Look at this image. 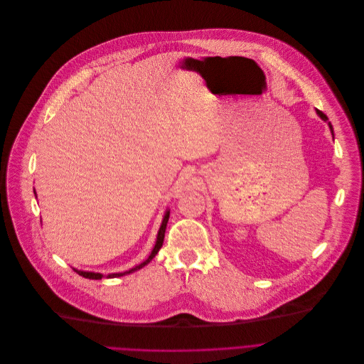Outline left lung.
<instances>
[{"label": "left lung", "mask_w": 364, "mask_h": 364, "mask_svg": "<svg viewBox=\"0 0 364 364\" xmlns=\"http://www.w3.org/2000/svg\"><path fill=\"white\" fill-rule=\"evenodd\" d=\"M317 114H318V116H320L323 120H326V122L328 120V119H327V116H326L323 112H320L318 109H317ZM328 127H330V130H331V133H333V136H334V132H333V126H331V123H330V122H328Z\"/></svg>", "instance_id": "8db88e82"}]
</instances>
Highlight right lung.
<instances>
[{"mask_svg":"<svg viewBox=\"0 0 364 364\" xmlns=\"http://www.w3.org/2000/svg\"><path fill=\"white\" fill-rule=\"evenodd\" d=\"M34 193H36V191H34ZM169 209L165 212V215H164V220H162V224H161V228H159V232H158V237H156V244H155V247H154V250H152V252H151V255H149V258L146 259V261H143L141 264H139V265H136L134 268H132V269H129V271H124V272H116V274H107L106 275V278H114V277H122V275H126V274H130V272H133V271H137V269H140V268H143L144 265L146 264H149L154 258H155V255L159 252V250L162 248V244H164V240H165V231H166V225H168V221H169ZM75 271L79 274V275H82V277H85V278H89V279H102L105 275L103 274H100V272H92V271H82V269H76L75 268Z\"/></svg>","mask_w":364,"mask_h":364,"instance_id":"obj_1","label":"right lung"}]
</instances>
